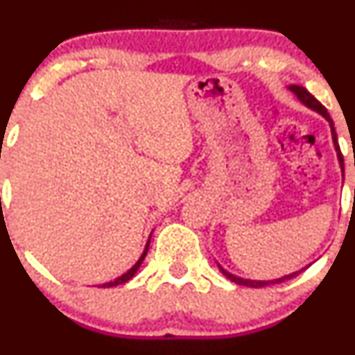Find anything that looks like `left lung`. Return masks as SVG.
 Segmentation results:
<instances>
[{
  "instance_id": "1",
  "label": "left lung",
  "mask_w": 355,
  "mask_h": 355,
  "mask_svg": "<svg viewBox=\"0 0 355 355\" xmlns=\"http://www.w3.org/2000/svg\"><path fill=\"white\" fill-rule=\"evenodd\" d=\"M288 89H290V91L293 92V94L297 96V98L300 99V103H304V105L307 106V108H311V110L318 111V113H321V114H323L324 118H327L328 121H330V127H331V137H333V144H335V149H336V156H338L340 166H342V173H343V156H342V153H340V146H338V139H336V132H335V127H333V120H331V118H330V114H328L327 108H324V106L321 105V103L318 101V99L314 98V96L311 94L309 91H307V89L300 87V85H290ZM220 270H221V273H223L225 277L228 278V280H232V282H234V284H237V285H245V287H252V288L266 287V285H273V284H282V282H285V280H290V278L297 277V275L300 273V271H295V273H292V275H287V277L277 278V280H268V282H256V280H244V278H239V277H235V275L228 273V271H227V270H223V268H221V266H220Z\"/></svg>"
}]
</instances>
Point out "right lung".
Returning <instances> with one entry per match:
<instances>
[{"label": "right lung", "instance_id": "obj_1", "mask_svg": "<svg viewBox=\"0 0 355 355\" xmlns=\"http://www.w3.org/2000/svg\"><path fill=\"white\" fill-rule=\"evenodd\" d=\"M148 249H149V241H148V244H146V249H144V252H142V256H141V259L137 261V263L134 264V266L130 268V270L127 271V273L125 275H121V277H118L116 280H113V282H108V284H103V285H99V287L101 288H110V287H116V285H121V284H125V282H128L130 280L132 277H134L135 273H137V270H139V266H141L142 264V261H144V257H146V254H148Z\"/></svg>", "mask_w": 355, "mask_h": 355}]
</instances>
